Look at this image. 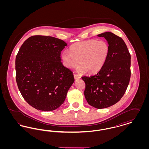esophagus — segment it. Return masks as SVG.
Listing matches in <instances>:
<instances>
[{"mask_svg":"<svg viewBox=\"0 0 149 149\" xmlns=\"http://www.w3.org/2000/svg\"><path fill=\"white\" fill-rule=\"evenodd\" d=\"M74 78H75V80H77V79H79L80 78V77L78 75H77V74H74Z\"/></svg>","mask_w":149,"mask_h":149,"instance_id":"obj_1","label":"esophagus"}]
</instances>
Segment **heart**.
<instances>
[{"label":"heart","mask_w":149,"mask_h":149,"mask_svg":"<svg viewBox=\"0 0 149 149\" xmlns=\"http://www.w3.org/2000/svg\"><path fill=\"white\" fill-rule=\"evenodd\" d=\"M69 51L70 52L64 51L61 54L66 68H75L79 63L81 72L86 71L94 74L98 72L105 64L109 53V47L104 40H91L73 44Z\"/></svg>","instance_id":"obj_1"}]
</instances>
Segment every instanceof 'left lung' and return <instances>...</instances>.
<instances>
[{"label": "left lung", "instance_id": "1", "mask_svg": "<svg viewBox=\"0 0 149 149\" xmlns=\"http://www.w3.org/2000/svg\"><path fill=\"white\" fill-rule=\"evenodd\" d=\"M98 36L105 38L108 42V56L97 74L81 78L85 82L84 94L88 104L102 109L117 103L125 93L131 77V55L120 37L110 32Z\"/></svg>", "mask_w": 149, "mask_h": 149}]
</instances>
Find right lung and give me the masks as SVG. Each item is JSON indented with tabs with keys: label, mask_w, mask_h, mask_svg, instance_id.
<instances>
[{
	"label": "right lung",
	"mask_w": 149,
	"mask_h": 149,
	"mask_svg": "<svg viewBox=\"0 0 149 149\" xmlns=\"http://www.w3.org/2000/svg\"><path fill=\"white\" fill-rule=\"evenodd\" d=\"M67 43L55 37L33 36L22 44L15 58L16 81L30 106L54 111L65 101L74 82L72 72L61 63Z\"/></svg>",
	"instance_id": "add662e5"
}]
</instances>
